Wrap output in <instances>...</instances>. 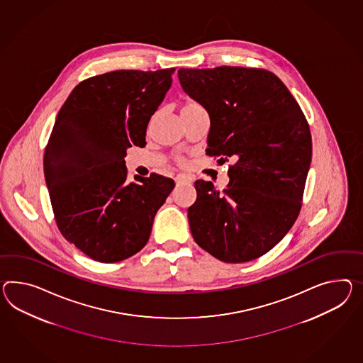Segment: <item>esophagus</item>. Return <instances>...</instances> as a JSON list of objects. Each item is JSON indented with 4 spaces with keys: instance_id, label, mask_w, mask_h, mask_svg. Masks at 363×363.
Masks as SVG:
<instances>
[{
    "instance_id": "obj_1",
    "label": "esophagus",
    "mask_w": 363,
    "mask_h": 363,
    "mask_svg": "<svg viewBox=\"0 0 363 363\" xmlns=\"http://www.w3.org/2000/svg\"><path fill=\"white\" fill-rule=\"evenodd\" d=\"M176 184L177 185H189V184H191V179L186 177V176H177L176 177Z\"/></svg>"
}]
</instances>
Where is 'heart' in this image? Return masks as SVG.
Returning a JSON list of instances; mask_svg holds the SVG:
<instances>
[{
    "label": "heart",
    "instance_id": "obj_1",
    "mask_svg": "<svg viewBox=\"0 0 363 363\" xmlns=\"http://www.w3.org/2000/svg\"><path fill=\"white\" fill-rule=\"evenodd\" d=\"M198 108H202V107L199 106L193 99H187L184 102L179 113H187V111H193V110H198Z\"/></svg>",
    "mask_w": 363,
    "mask_h": 363
}]
</instances>
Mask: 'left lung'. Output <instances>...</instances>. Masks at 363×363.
<instances>
[{"mask_svg":"<svg viewBox=\"0 0 363 363\" xmlns=\"http://www.w3.org/2000/svg\"><path fill=\"white\" fill-rule=\"evenodd\" d=\"M178 79L210 116L208 156L235 161L223 191L195 181L196 201L187 208L195 242L230 264L264 256L301 211L312 159L307 119L282 81L265 69L181 68Z\"/></svg>","mask_w":363,"mask_h":363,"instance_id":"left-lung-1","label":"left lung"}]
</instances>
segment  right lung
<instances>
[{"label": "right lung", "instance_id": "obj_1", "mask_svg": "<svg viewBox=\"0 0 363 363\" xmlns=\"http://www.w3.org/2000/svg\"><path fill=\"white\" fill-rule=\"evenodd\" d=\"M174 71L122 69L86 79L55 121L43 160L55 220L94 261L119 262L142 250L174 189L172 178L156 173L127 182L124 164L127 148L145 145Z\"/></svg>", "mask_w": 363, "mask_h": 363}]
</instances>
